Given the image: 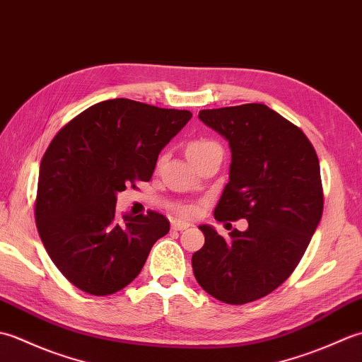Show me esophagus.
<instances>
[{
    "label": "esophagus",
    "mask_w": 362,
    "mask_h": 362,
    "mask_svg": "<svg viewBox=\"0 0 362 362\" xmlns=\"http://www.w3.org/2000/svg\"><path fill=\"white\" fill-rule=\"evenodd\" d=\"M171 227H173V230H179V232H182V230H187L188 227H191V224H188V222H185V221H173V224H171Z\"/></svg>",
    "instance_id": "34e87169"
}]
</instances>
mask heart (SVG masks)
Returning a JSON list of instances; mask_svg holds the SVG:
<instances>
[{
  "mask_svg": "<svg viewBox=\"0 0 362 362\" xmlns=\"http://www.w3.org/2000/svg\"><path fill=\"white\" fill-rule=\"evenodd\" d=\"M211 153H222L221 146L216 141L211 140H193L189 141L187 146V156L191 163L193 161L201 160L206 156H211ZM180 213L185 214V216H191V214L196 213L194 206H182Z\"/></svg>",
  "mask_w": 362,
  "mask_h": 362,
  "instance_id": "heart-1",
  "label": "heart"
}]
</instances>
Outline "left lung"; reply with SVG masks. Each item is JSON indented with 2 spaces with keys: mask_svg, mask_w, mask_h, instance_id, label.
Masks as SVG:
<instances>
[{
  "mask_svg": "<svg viewBox=\"0 0 362 362\" xmlns=\"http://www.w3.org/2000/svg\"><path fill=\"white\" fill-rule=\"evenodd\" d=\"M232 149L228 183L216 221L247 219L228 240L201 226L205 244L193 253L202 289L228 305L271 294L294 272L324 211L317 153L306 135L264 104L199 112Z\"/></svg>",
  "mask_w": 362,
  "mask_h": 362,
  "instance_id": "left-lung-1",
  "label": "left lung"
}]
</instances>
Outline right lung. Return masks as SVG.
Listing matches in <instances>:
<instances>
[{"label": "right lung", "mask_w": 362, "mask_h": 362, "mask_svg": "<svg viewBox=\"0 0 362 362\" xmlns=\"http://www.w3.org/2000/svg\"><path fill=\"white\" fill-rule=\"evenodd\" d=\"M193 117L117 98L79 113L52 138L38 173L35 224L52 263L76 288H126L169 232L163 214L117 216V193L151 180L158 153Z\"/></svg>", "instance_id": "1"}]
</instances>
